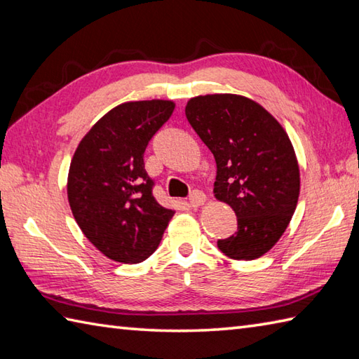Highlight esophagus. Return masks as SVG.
<instances>
[{
    "label": "esophagus",
    "mask_w": 359,
    "mask_h": 359,
    "mask_svg": "<svg viewBox=\"0 0 359 359\" xmlns=\"http://www.w3.org/2000/svg\"><path fill=\"white\" fill-rule=\"evenodd\" d=\"M205 203V195L200 190H194L192 194L189 196V207H192V209H196V207H200Z\"/></svg>",
    "instance_id": "34e87169"
}]
</instances>
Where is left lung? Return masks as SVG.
Returning a JSON list of instances; mask_svg holds the SVG:
<instances>
[{"instance_id":"obj_1","label":"left lung","mask_w":359,"mask_h":359,"mask_svg":"<svg viewBox=\"0 0 359 359\" xmlns=\"http://www.w3.org/2000/svg\"><path fill=\"white\" fill-rule=\"evenodd\" d=\"M186 116L217 161L215 198L238 219V230L218 240V249L232 259L262 257L298 204L299 167L289 135L258 102L233 93L190 98Z\"/></svg>"}]
</instances>
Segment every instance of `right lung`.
<instances>
[{
	"instance_id": "right-lung-1",
	"label": "right lung",
	"mask_w": 359,
	"mask_h": 359,
	"mask_svg": "<svg viewBox=\"0 0 359 359\" xmlns=\"http://www.w3.org/2000/svg\"><path fill=\"white\" fill-rule=\"evenodd\" d=\"M173 109L167 100L123 102L92 126L72 158V213L87 240L110 259H147L175 215L154 198V181L144 169L149 141Z\"/></svg>"
}]
</instances>
